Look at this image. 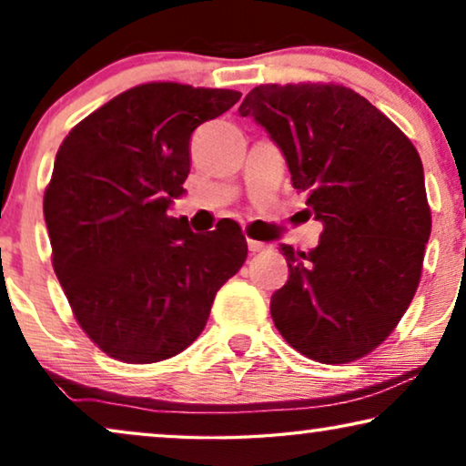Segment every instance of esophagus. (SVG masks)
Masks as SVG:
<instances>
[{
	"label": "esophagus",
	"mask_w": 466,
	"mask_h": 466,
	"mask_svg": "<svg viewBox=\"0 0 466 466\" xmlns=\"http://www.w3.org/2000/svg\"><path fill=\"white\" fill-rule=\"evenodd\" d=\"M248 248H250V252H252V254L269 250V246L263 244V241H254V239H248Z\"/></svg>",
	"instance_id": "34e87169"
}]
</instances>
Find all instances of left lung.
<instances>
[{"mask_svg": "<svg viewBox=\"0 0 466 466\" xmlns=\"http://www.w3.org/2000/svg\"><path fill=\"white\" fill-rule=\"evenodd\" d=\"M239 114L269 131L324 225L314 250L282 246L289 282L271 297L276 329L311 360H359L397 329L422 276L431 208L416 146L333 82L254 86Z\"/></svg>", "mask_w": 466, "mask_h": 466, "instance_id": "8db88e82", "label": "left lung"}]
</instances>
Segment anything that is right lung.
Listing matches in <instances>:
<instances>
[{
    "label": "right lung",
    "mask_w": 466,
    "mask_h": 466,
    "mask_svg": "<svg viewBox=\"0 0 466 466\" xmlns=\"http://www.w3.org/2000/svg\"><path fill=\"white\" fill-rule=\"evenodd\" d=\"M241 97L231 88L146 82L69 131L44 190L53 269L80 329L129 365L167 360L206 327L244 265L239 227L193 233L167 216L190 171V136Z\"/></svg>",
    "instance_id": "right-lung-1"
}]
</instances>
